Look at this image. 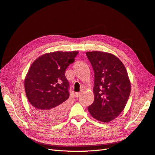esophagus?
I'll return each mask as SVG.
<instances>
[{
  "instance_id": "esophagus-1",
  "label": "esophagus",
  "mask_w": 155,
  "mask_h": 155,
  "mask_svg": "<svg viewBox=\"0 0 155 155\" xmlns=\"http://www.w3.org/2000/svg\"><path fill=\"white\" fill-rule=\"evenodd\" d=\"M81 96V93L79 92V93H76L75 94V96H76L77 97H79Z\"/></svg>"
}]
</instances>
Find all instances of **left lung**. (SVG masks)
<instances>
[{"label": "left lung", "mask_w": 155, "mask_h": 155, "mask_svg": "<svg viewBox=\"0 0 155 155\" xmlns=\"http://www.w3.org/2000/svg\"><path fill=\"white\" fill-rule=\"evenodd\" d=\"M94 71V101L88 107L94 118L109 122L124 110L131 91L126 67L115 55L94 51L86 53Z\"/></svg>", "instance_id": "1"}]
</instances>
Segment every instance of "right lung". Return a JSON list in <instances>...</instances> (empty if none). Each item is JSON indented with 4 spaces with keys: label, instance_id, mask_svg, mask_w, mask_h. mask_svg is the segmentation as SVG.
Returning a JSON list of instances; mask_svg holds the SVG:
<instances>
[{
    "label": "right lung",
    "instance_id": "obj_1",
    "mask_svg": "<svg viewBox=\"0 0 155 155\" xmlns=\"http://www.w3.org/2000/svg\"><path fill=\"white\" fill-rule=\"evenodd\" d=\"M78 53H47L31 64L25 78V94L33 113L43 121L57 122L65 116L69 84L65 72Z\"/></svg>",
    "mask_w": 155,
    "mask_h": 155
}]
</instances>
